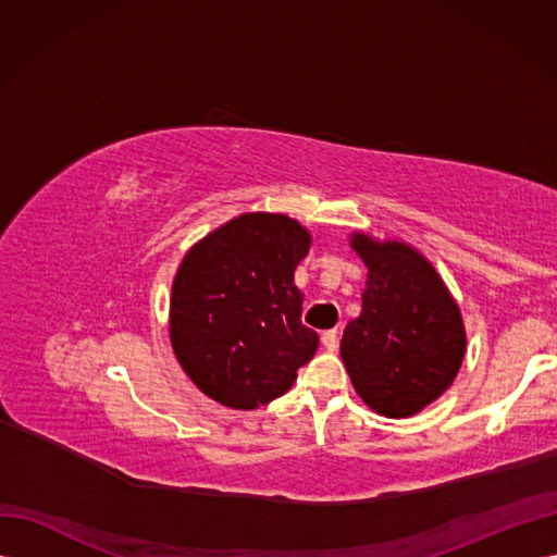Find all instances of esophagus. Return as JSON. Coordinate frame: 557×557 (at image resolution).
<instances>
[{"mask_svg": "<svg viewBox=\"0 0 557 557\" xmlns=\"http://www.w3.org/2000/svg\"><path fill=\"white\" fill-rule=\"evenodd\" d=\"M320 339H323V346L327 350H336V346H339V332H336V330H325Z\"/></svg>", "mask_w": 557, "mask_h": 557, "instance_id": "1", "label": "esophagus"}]
</instances>
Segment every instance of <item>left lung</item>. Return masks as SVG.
Instances as JSON below:
<instances>
[{
	"instance_id": "left-lung-1",
	"label": "left lung",
	"mask_w": 557,
	"mask_h": 557,
	"mask_svg": "<svg viewBox=\"0 0 557 557\" xmlns=\"http://www.w3.org/2000/svg\"><path fill=\"white\" fill-rule=\"evenodd\" d=\"M369 276L362 313L344 330L342 358L376 413L407 418L440 397L465 358L460 309L434 267L399 242L352 234Z\"/></svg>"
}]
</instances>
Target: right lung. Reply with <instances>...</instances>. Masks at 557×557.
I'll list each match as a JSON object with an SVG mask.
<instances>
[{"instance_id":"obj_1","label":"right lung","mask_w":557,"mask_h":557,"mask_svg":"<svg viewBox=\"0 0 557 557\" xmlns=\"http://www.w3.org/2000/svg\"><path fill=\"white\" fill-rule=\"evenodd\" d=\"M309 232L288 215L246 213L183 258L170 309L172 346L201 393L256 409L288 393L318 348L301 323L295 267Z\"/></svg>"}]
</instances>
